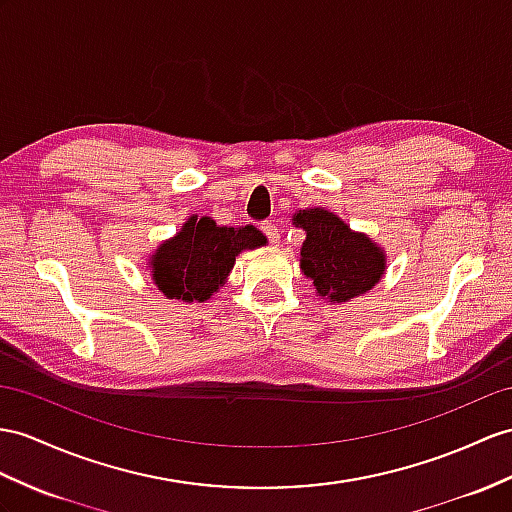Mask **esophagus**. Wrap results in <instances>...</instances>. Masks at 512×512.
<instances>
[{
	"label": "esophagus",
	"instance_id": "esophagus-1",
	"mask_svg": "<svg viewBox=\"0 0 512 512\" xmlns=\"http://www.w3.org/2000/svg\"><path fill=\"white\" fill-rule=\"evenodd\" d=\"M260 230H263V232L267 234V239H269L271 243H278V239H280V232H278V226H276V223L267 221V223H263V226H260Z\"/></svg>",
	"mask_w": 512,
	"mask_h": 512
}]
</instances>
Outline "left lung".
<instances>
[{"instance_id":"1","label":"left lung","mask_w":512,"mask_h":512,"mask_svg":"<svg viewBox=\"0 0 512 512\" xmlns=\"http://www.w3.org/2000/svg\"><path fill=\"white\" fill-rule=\"evenodd\" d=\"M293 226L306 232L299 267L323 299L334 304L350 302L380 282L386 269L384 249L367 234L350 230L330 210H297Z\"/></svg>"}]
</instances>
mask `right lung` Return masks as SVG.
<instances>
[{
	"label": "right lung",
	"instance_id": "1",
	"mask_svg": "<svg viewBox=\"0 0 512 512\" xmlns=\"http://www.w3.org/2000/svg\"><path fill=\"white\" fill-rule=\"evenodd\" d=\"M265 243V234L254 226L226 228L210 217L193 215L149 258L154 284L169 299L206 302L226 284L236 256Z\"/></svg>",
	"mask_w": 512,
	"mask_h": 512
}]
</instances>
